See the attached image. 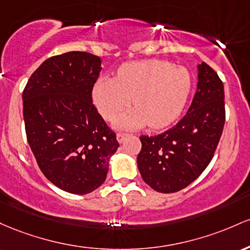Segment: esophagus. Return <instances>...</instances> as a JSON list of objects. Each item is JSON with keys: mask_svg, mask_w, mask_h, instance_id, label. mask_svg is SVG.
<instances>
[{"mask_svg": "<svg viewBox=\"0 0 250 250\" xmlns=\"http://www.w3.org/2000/svg\"><path fill=\"white\" fill-rule=\"evenodd\" d=\"M128 137V134L127 133H123V132H120V133H118L117 134V139H118V142L119 143H123L124 142V140L127 138Z\"/></svg>", "mask_w": 250, "mask_h": 250, "instance_id": "obj_1", "label": "esophagus"}]
</instances>
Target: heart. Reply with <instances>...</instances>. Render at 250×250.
I'll return each instance as SVG.
<instances>
[{
	"label": "heart",
	"mask_w": 250,
	"mask_h": 250,
	"mask_svg": "<svg viewBox=\"0 0 250 250\" xmlns=\"http://www.w3.org/2000/svg\"><path fill=\"white\" fill-rule=\"evenodd\" d=\"M191 89L187 68L162 60L123 64L117 78H100L93 88V100L106 119L116 117L131 103L134 108L116 119L120 128L148 124L153 128L171 124L186 106Z\"/></svg>",
	"instance_id": "heart-1"
}]
</instances>
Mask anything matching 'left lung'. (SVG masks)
<instances>
[{
  "mask_svg": "<svg viewBox=\"0 0 250 250\" xmlns=\"http://www.w3.org/2000/svg\"><path fill=\"white\" fill-rule=\"evenodd\" d=\"M197 68V91L186 116L161 134L140 136L139 172L158 192H176L192 183L209 165L222 136L223 83L206 62Z\"/></svg>",
  "mask_w": 250,
  "mask_h": 250,
  "instance_id": "left-lung-1",
  "label": "left lung"
}]
</instances>
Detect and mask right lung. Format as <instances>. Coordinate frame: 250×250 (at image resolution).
I'll return each instance as SVG.
<instances>
[{"label": "right lung", "instance_id": "1", "mask_svg": "<svg viewBox=\"0 0 250 250\" xmlns=\"http://www.w3.org/2000/svg\"><path fill=\"white\" fill-rule=\"evenodd\" d=\"M102 59L68 52L47 59L22 93L27 140L46 178L63 191L86 195L105 182L119 147L92 103Z\"/></svg>", "mask_w": 250, "mask_h": 250}]
</instances>
